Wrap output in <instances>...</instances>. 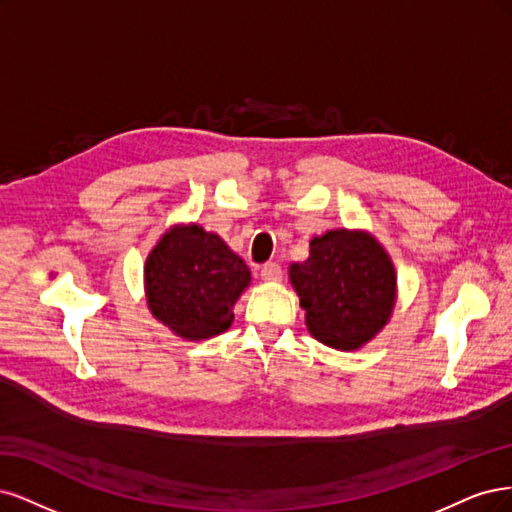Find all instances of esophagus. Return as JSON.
Segmentation results:
<instances>
[{"mask_svg": "<svg viewBox=\"0 0 512 512\" xmlns=\"http://www.w3.org/2000/svg\"><path fill=\"white\" fill-rule=\"evenodd\" d=\"M261 278L263 280H270V283H276V280L283 278V268H280V263L276 261H268L261 266Z\"/></svg>", "mask_w": 512, "mask_h": 512, "instance_id": "1", "label": "esophagus"}]
</instances>
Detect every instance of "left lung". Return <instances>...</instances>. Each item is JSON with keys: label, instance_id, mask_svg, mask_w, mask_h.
<instances>
[{"label": "left lung", "instance_id": "left-lung-1", "mask_svg": "<svg viewBox=\"0 0 512 512\" xmlns=\"http://www.w3.org/2000/svg\"><path fill=\"white\" fill-rule=\"evenodd\" d=\"M289 278L310 334L327 346L353 351L389 321L393 263L368 234L334 229L312 238L310 257L293 263Z\"/></svg>", "mask_w": 512, "mask_h": 512}]
</instances>
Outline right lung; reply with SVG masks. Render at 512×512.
<instances>
[{
	"label": "right lung",
	"mask_w": 512,
	"mask_h": 512,
	"mask_svg": "<svg viewBox=\"0 0 512 512\" xmlns=\"http://www.w3.org/2000/svg\"><path fill=\"white\" fill-rule=\"evenodd\" d=\"M144 278L153 315L178 336L202 340L232 325L251 272L217 234L178 225L148 255Z\"/></svg>",
	"instance_id": "right-lung-1"
}]
</instances>
